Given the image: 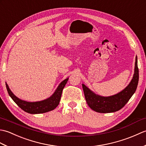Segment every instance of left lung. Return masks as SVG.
<instances>
[{"mask_svg": "<svg viewBox=\"0 0 146 146\" xmlns=\"http://www.w3.org/2000/svg\"><path fill=\"white\" fill-rule=\"evenodd\" d=\"M139 82V68L137 58L136 56L135 70L133 78L127 87L117 94L110 97H101L95 95L85 85H82L85 100L88 106L93 110L99 113H111L120 110L125 106L134 94Z\"/></svg>", "mask_w": 146, "mask_h": 146, "instance_id": "left-lung-1", "label": "left lung"}]
</instances>
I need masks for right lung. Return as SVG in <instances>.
Returning a JSON list of instances; mask_svg holds the SVG:
<instances>
[{
  "label": "right lung",
  "mask_w": 146,
  "mask_h": 146,
  "mask_svg": "<svg viewBox=\"0 0 146 146\" xmlns=\"http://www.w3.org/2000/svg\"><path fill=\"white\" fill-rule=\"evenodd\" d=\"M68 80V78H66L60 83L57 89L56 90L54 94L50 98L44 100L36 102H28L18 98L12 94V92L9 89V86L6 83L5 85L9 95L21 109L25 111L26 112L31 114L42 113L54 110L58 106L59 103H60L62 92H63V90Z\"/></svg>",
  "instance_id": "obj_1"
}]
</instances>
